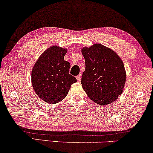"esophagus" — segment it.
Listing matches in <instances>:
<instances>
[{
	"label": "esophagus",
	"mask_w": 153,
	"mask_h": 153,
	"mask_svg": "<svg viewBox=\"0 0 153 153\" xmlns=\"http://www.w3.org/2000/svg\"><path fill=\"white\" fill-rule=\"evenodd\" d=\"M76 80H77V81H78V82H79V81H81V74H79V75H78V76H77L76 77Z\"/></svg>",
	"instance_id": "1"
}]
</instances>
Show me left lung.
Masks as SVG:
<instances>
[{"label":"left lung","mask_w":153,"mask_h":153,"mask_svg":"<svg viewBox=\"0 0 153 153\" xmlns=\"http://www.w3.org/2000/svg\"><path fill=\"white\" fill-rule=\"evenodd\" d=\"M81 53L85 63L81 84L90 99L103 106L116 101L126 81L123 60L114 50L101 44L83 47Z\"/></svg>","instance_id":"obj_1"}]
</instances>
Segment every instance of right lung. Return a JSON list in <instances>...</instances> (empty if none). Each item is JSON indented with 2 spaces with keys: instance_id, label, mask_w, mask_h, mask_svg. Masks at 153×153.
Wrapping results in <instances>:
<instances>
[{
  "instance_id": "1",
  "label": "right lung",
  "mask_w": 153,
  "mask_h": 153,
  "mask_svg": "<svg viewBox=\"0 0 153 153\" xmlns=\"http://www.w3.org/2000/svg\"><path fill=\"white\" fill-rule=\"evenodd\" d=\"M67 49L52 46L45 50L33 68L31 82L38 97L48 104H56L68 95L76 79L70 74V62L64 60Z\"/></svg>"
}]
</instances>
